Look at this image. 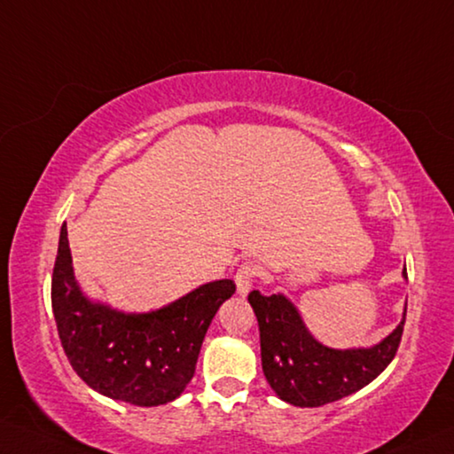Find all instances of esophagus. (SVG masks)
<instances>
[{"instance_id":"1","label":"esophagus","mask_w":454,"mask_h":454,"mask_svg":"<svg viewBox=\"0 0 454 454\" xmlns=\"http://www.w3.org/2000/svg\"><path fill=\"white\" fill-rule=\"evenodd\" d=\"M257 275H259V267L255 263H243L239 269H237L235 285H237V293H239V297L249 295Z\"/></svg>"}]
</instances>
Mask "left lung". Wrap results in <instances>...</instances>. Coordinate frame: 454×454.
<instances>
[{"label": "left lung", "mask_w": 454, "mask_h": 454, "mask_svg": "<svg viewBox=\"0 0 454 454\" xmlns=\"http://www.w3.org/2000/svg\"><path fill=\"white\" fill-rule=\"evenodd\" d=\"M407 279V269H403ZM259 321L261 363L267 383L281 401L295 407H323L353 395L375 380L395 359L404 315L393 333L372 347L333 348L317 340L299 309L283 293H249Z\"/></svg>", "instance_id": "obj_1"}]
</instances>
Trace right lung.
<instances>
[{
    "label": "right lung",
    "instance_id": "1",
    "mask_svg": "<svg viewBox=\"0 0 454 454\" xmlns=\"http://www.w3.org/2000/svg\"><path fill=\"white\" fill-rule=\"evenodd\" d=\"M233 293L231 279H219L153 311H119L79 287L61 225L51 307L63 351L85 385L114 401L159 407L177 399L195 375L215 313Z\"/></svg>",
    "mask_w": 454,
    "mask_h": 454
}]
</instances>
